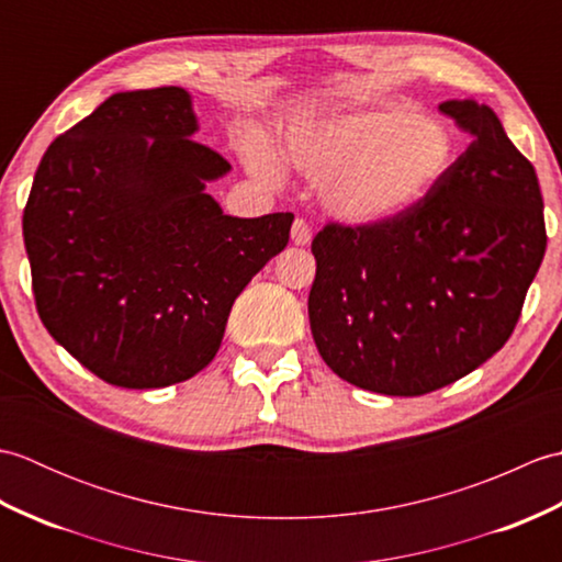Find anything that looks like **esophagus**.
I'll return each instance as SVG.
<instances>
[{"mask_svg":"<svg viewBox=\"0 0 562 562\" xmlns=\"http://www.w3.org/2000/svg\"><path fill=\"white\" fill-rule=\"evenodd\" d=\"M292 241L296 246H306L308 241H312V226H308L306 220L296 217L294 224H292Z\"/></svg>","mask_w":562,"mask_h":562,"instance_id":"34e87169","label":"esophagus"}]
</instances>
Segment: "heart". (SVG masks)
Masks as SVG:
<instances>
[{
	"instance_id": "b5f03b06",
	"label": "heart",
	"mask_w": 562,
	"mask_h": 562,
	"mask_svg": "<svg viewBox=\"0 0 562 562\" xmlns=\"http://www.w3.org/2000/svg\"><path fill=\"white\" fill-rule=\"evenodd\" d=\"M282 157L318 181L333 217L376 224L420 205L445 181L457 161V139L441 117L376 103L292 123ZM248 166L260 181L280 183V166L266 147L248 151Z\"/></svg>"
}]
</instances>
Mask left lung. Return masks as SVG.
<instances>
[{
	"label": "left lung",
	"mask_w": 562,
	"mask_h": 562,
	"mask_svg": "<svg viewBox=\"0 0 562 562\" xmlns=\"http://www.w3.org/2000/svg\"><path fill=\"white\" fill-rule=\"evenodd\" d=\"M471 145L420 205L312 241L308 321L340 379L423 396L503 348L546 254L539 178L483 103L445 101Z\"/></svg>",
	"instance_id": "obj_1"
}]
</instances>
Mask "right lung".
Instances as JSON below:
<instances>
[{
  "instance_id": "add662e5",
  "label": "right lung",
  "mask_w": 562,
  "mask_h": 562,
  "mask_svg": "<svg viewBox=\"0 0 562 562\" xmlns=\"http://www.w3.org/2000/svg\"><path fill=\"white\" fill-rule=\"evenodd\" d=\"M190 93H113L43 154L23 210L35 308L105 384L161 389L217 355L234 300L290 241L292 212L224 214L232 169L193 139Z\"/></svg>"
}]
</instances>
